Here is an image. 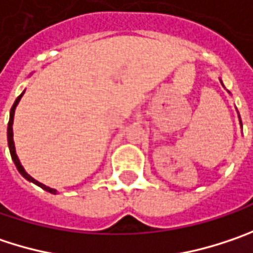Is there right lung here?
<instances>
[{
	"label": "right lung",
	"instance_id": "right-lung-1",
	"mask_svg": "<svg viewBox=\"0 0 253 253\" xmlns=\"http://www.w3.org/2000/svg\"><path fill=\"white\" fill-rule=\"evenodd\" d=\"M24 93H21L15 102H14V105H12V108H11V112H9V122H8V129H7V136H8V147H9V153H11V158H12V161H14V164H15V167H17V170L20 171V174L24 177V178H27L28 181H33L34 184H37L39 187H42V189H44L45 191H50V193H56V190L54 189H50V187H47L44 184H42V183H39L37 180H34L31 175H28L26 170L23 169V166L20 164V160H18V157H17V154H15V147H14V139H12V122H14V112H15V108H17V105H18V102L21 99V96H23Z\"/></svg>",
	"mask_w": 253,
	"mask_h": 253
}]
</instances>
